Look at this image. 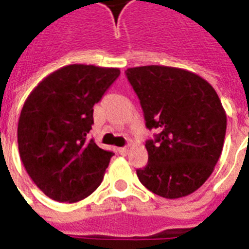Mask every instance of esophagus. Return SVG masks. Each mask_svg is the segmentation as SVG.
Returning a JSON list of instances; mask_svg holds the SVG:
<instances>
[{
    "label": "esophagus",
    "instance_id": "obj_1",
    "mask_svg": "<svg viewBox=\"0 0 249 249\" xmlns=\"http://www.w3.org/2000/svg\"><path fill=\"white\" fill-rule=\"evenodd\" d=\"M128 148L126 147H120V148H117V152H119V154H120V155H123V156H125L126 155V154H128Z\"/></svg>",
    "mask_w": 249,
    "mask_h": 249
}]
</instances>
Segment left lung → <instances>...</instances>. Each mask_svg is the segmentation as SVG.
Here are the masks:
<instances>
[{
    "instance_id": "8db88e82",
    "label": "left lung",
    "mask_w": 249,
    "mask_h": 249,
    "mask_svg": "<svg viewBox=\"0 0 249 249\" xmlns=\"http://www.w3.org/2000/svg\"><path fill=\"white\" fill-rule=\"evenodd\" d=\"M146 126L148 163L137 169L141 183L159 196L178 199L196 191L220 159L226 112L213 86L196 73L166 66L128 68Z\"/></svg>"
}]
</instances>
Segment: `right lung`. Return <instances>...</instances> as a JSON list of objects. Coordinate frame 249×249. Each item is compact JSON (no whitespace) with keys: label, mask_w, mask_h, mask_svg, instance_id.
Returning a JSON list of instances; mask_svg holds the SVG:
<instances>
[{"label":"right lung","mask_w":249,"mask_h":249,"mask_svg":"<svg viewBox=\"0 0 249 249\" xmlns=\"http://www.w3.org/2000/svg\"><path fill=\"white\" fill-rule=\"evenodd\" d=\"M120 75L119 68L70 64L29 94L18 123L27 173L53 200L76 203L101 185L113 152L88 140L93 107Z\"/></svg>","instance_id":"1"}]
</instances>
